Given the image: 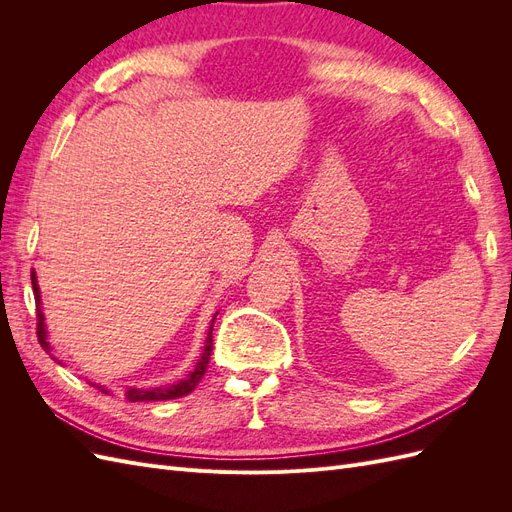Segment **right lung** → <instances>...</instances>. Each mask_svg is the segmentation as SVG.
I'll list each match as a JSON object with an SVG mask.
<instances>
[{"mask_svg": "<svg viewBox=\"0 0 512 512\" xmlns=\"http://www.w3.org/2000/svg\"><path fill=\"white\" fill-rule=\"evenodd\" d=\"M32 286H34V294H36V303H38V342H40V346L46 352L51 354L53 348L49 344V333H46V324H44V312H42V299H40V286H38L36 271H32ZM215 316H218V314H215ZM215 316H213L211 327L207 331V342H205L203 354H200V359H198L196 367L188 374V378H183V380H179L175 384L153 386V389H138V386H130V389L126 391V399L128 401H166V399H177V397H183V395H190L196 389V384L200 382V378L205 376L209 359H211V350H213V335L211 333H213ZM53 359H55V356H53ZM94 386H98V384H94ZM98 389L102 393H111L108 389H104V386H98Z\"/></svg>", "mask_w": 512, "mask_h": 512, "instance_id": "1", "label": "right lung"}]
</instances>
